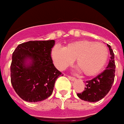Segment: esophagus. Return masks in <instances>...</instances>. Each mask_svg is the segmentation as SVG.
<instances>
[{
    "instance_id": "34e87169",
    "label": "esophagus",
    "mask_w": 124,
    "mask_h": 124,
    "mask_svg": "<svg viewBox=\"0 0 124 124\" xmlns=\"http://www.w3.org/2000/svg\"><path fill=\"white\" fill-rule=\"evenodd\" d=\"M68 78H69L70 80H71V81H73V80H76V78H74V77H73V76H68Z\"/></svg>"
}]
</instances>
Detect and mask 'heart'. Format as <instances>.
<instances>
[{
	"label": "heart",
	"instance_id": "b5f03b06",
	"mask_svg": "<svg viewBox=\"0 0 124 124\" xmlns=\"http://www.w3.org/2000/svg\"><path fill=\"white\" fill-rule=\"evenodd\" d=\"M51 54L57 69H64L76 59V64L84 75L93 76L101 72L105 66L109 51L105 44L80 40L71 42L64 48L54 46Z\"/></svg>",
	"mask_w": 124,
	"mask_h": 124
}]
</instances>
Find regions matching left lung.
<instances>
[{"mask_svg": "<svg viewBox=\"0 0 124 124\" xmlns=\"http://www.w3.org/2000/svg\"><path fill=\"white\" fill-rule=\"evenodd\" d=\"M110 53V62L105 71L96 78L86 82V87L81 93L77 95L80 99L88 102H96L104 98L110 92L115 76V54L110 45L108 44Z\"/></svg>", "mask_w": 124, "mask_h": 124, "instance_id": "left-lung-1", "label": "left lung"}]
</instances>
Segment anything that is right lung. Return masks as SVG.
<instances>
[{
	"mask_svg": "<svg viewBox=\"0 0 124 124\" xmlns=\"http://www.w3.org/2000/svg\"><path fill=\"white\" fill-rule=\"evenodd\" d=\"M54 40L30 41L22 43L12 53L11 83L19 96L28 102H39L53 93L56 79L62 73L57 69L51 53ZM31 60L26 66L24 61Z\"/></svg>",
	"mask_w": 124,
	"mask_h": 124,
	"instance_id": "add662e5",
	"label": "right lung"
}]
</instances>
